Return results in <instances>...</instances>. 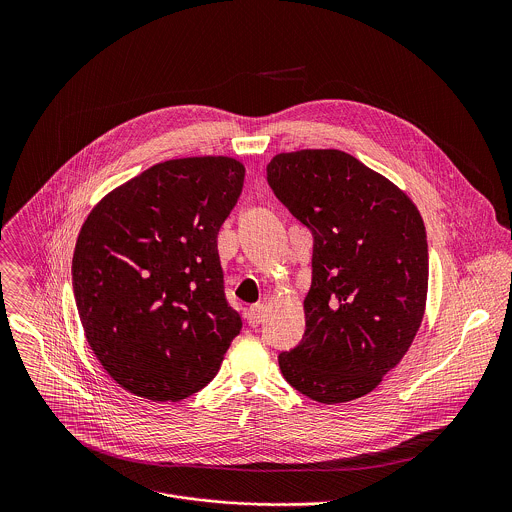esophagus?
Wrapping results in <instances>:
<instances>
[{"label": "esophagus", "mask_w": 512, "mask_h": 512, "mask_svg": "<svg viewBox=\"0 0 512 512\" xmlns=\"http://www.w3.org/2000/svg\"><path fill=\"white\" fill-rule=\"evenodd\" d=\"M266 317V311H264V305L262 303H256V305H250L248 311H246V319L252 327H258Z\"/></svg>", "instance_id": "34e87169"}]
</instances>
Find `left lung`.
<instances>
[{"instance_id": "left-lung-1", "label": "left lung", "mask_w": 512, "mask_h": 512, "mask_svg": "<svg viewBox=\"0 0 512 512\" xmlns=\"http://www.w3.org/2000/svg\"><path fill=\"white\" fill-rule=\"evenodd\" d=\"M268 183L313 234L303 341L278 357L319 404L372 392L408 353L426 311L428 240L412 199L341 149L278 153Z\"/></svg>"}]
</instances>
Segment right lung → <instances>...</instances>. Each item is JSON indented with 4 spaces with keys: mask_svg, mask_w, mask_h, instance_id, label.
<instances>
[{
    "mask_svg": "<svg viewBox=\"0 0 512 512\" xmlns=\"http://www.w3.org/2000/svg\"><path fill=\"white\" fill-rule=\"evenodd\" d=\"M244 171L228 155L169 159L110 191L82 222L74 299L92 353L124 390L179 402L213 380L240 333L217 236Z\"/></svg>",
    "mask_w": 512,
    "mask_h": 512,
    "instance_id": "1",
    "label": "right lung"
}]
</instances>
